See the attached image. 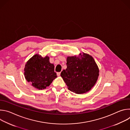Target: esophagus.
I'll use <instances>...</instances> for the list:
<instances>
[{"label": "esophagus", "mask_w": 130, "mask_h": 130, "mask_svg": "<svg viewBox=\"0 0 130 130\" xmlns=\"http://www.w3.org/2000/svg\"><path fill=\"white\" fill-rule=\"evenodd\" d=\"M60 74H61V72H57V75H58V76H60Z\"/></svg>", "instance_id": "1"}]
</instances>
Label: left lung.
<instances>
[{
  "mask_svg": "<svg viewBox=\"0 0 130 130\" xmlns=\"http://www.w3.org/2000/svg\"><path fill=\"white\" fill-rule=\"evenodd\" d=\"M66 65L67 68L61 72V76L71 91L84 94L95 85L99 70L91 55L83 52L78 57H68Z\"/></svg>",
  "mask_w": 130,
  "mask_h": 130,
  "instance_id": "obj_1",
  "label": "left lung"
}]
</instances>
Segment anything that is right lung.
<instances>
[{
	"label": "right lung",
	"instance_id": "obj_1",
	"mask_svg": "<svg viewBox=\"0 0 130 130\" xmlns=\"http://www.w3.org/2000/svg\"><path fill=\"white\" fill-rule=\"evenodd\" d=\"M25 79L38 89H45L57 78L54 66L49 62V58L36 54L26 63L24 68Z\"/></svg>",
	"mask_w": 130,
	"mask_h": 130
}]
</instances>
